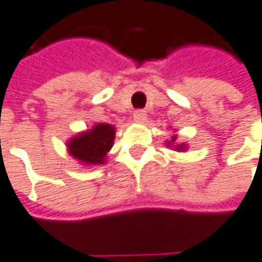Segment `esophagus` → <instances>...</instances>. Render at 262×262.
Here are the masks:
<instances>
[{"label":"esophagus","instance_id":"obj_1","mask_svg":"<svg viewBox=\"0 0 262 262\" xmlns=\"http://www.w3.org/2000/svg\"><path fill=\"white\" fill-rule=\"evenodd\" d=\"M133 120H135V121H138V123H143V121L146 120V113H145L143 110H138V111H135V113H133Z\"/></svg>","mask_w":262,"mask_h":262}]
</instances>
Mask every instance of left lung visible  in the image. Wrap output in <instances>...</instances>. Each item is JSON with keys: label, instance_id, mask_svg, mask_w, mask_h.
<instances>
[{"label": "left lung", "instance_id": "left-lung-1", "mask_svg": "<svg viewBox=\"0 0 262 262\" xmlns=\"http://www.w3.org/2000/svg\"><path fill=\"white\" fill-rule=\"evenodd\" d=\"M176 138H177V135H174V136L171 138V141H167V142H165V145H167L168 148H173V149H176L177 152H183V151H186V149H188L186 143H176Z\"/></svg>", "mask_w": 262, "mask_h": 262}]
</instances>
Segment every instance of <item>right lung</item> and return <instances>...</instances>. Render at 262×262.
Here are the masks:
<instances>
[{
  "mask_svg": "<svg viewBox=\"0 0 262 262\" xmlns=\"http://www.w3.org/2000/svg\"><path fill=\"white\" fill-rule=\"evenodd\" d=\"M116 138V127L108 123H97L92 129L77 133L70 138L66 146L67 152L73 157L79 164L89 165L104 164L107 161V154L113 148Z\"/></svg>",
  "mask_w": 262,
  "mask_h": 262,
  "instance_id": "1",
  "label": "right lung"
}]
</instances>
